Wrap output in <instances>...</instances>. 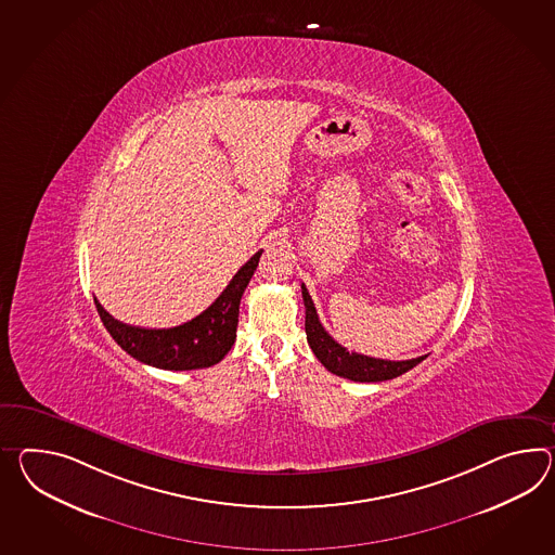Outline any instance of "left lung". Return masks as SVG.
I'll list each match as a JSON object with an SVG mask.
<instances>
[{"instance_id":"obj_1","label":"left lung","mask_w":555,"mask_h":555,"mask_svg":"<svg viewBox=\"0 0 555 555\" xmlns=\"http://www.w3.org/2000/svg\"><path fill=\"white\" fill-rule=\"evenodd\" d=\"M300 288H302L305 314H307L305 317L307 340L311 345L314 357L333 375L351 378L357 383H378V380H387V378L403 375L409 369L420 365L421 361L427 357V354H423V357L409 359V361H385V359H373V357H366V354L347 351L343 345H338L337 340L326 333L325 326L321 325L307 286L300 284Z\"/></svg>"}]
</instances>
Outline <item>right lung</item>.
<instances>
[{"instance_id": "right-lung-1", "label": "right lung", "mask_w": 555, "mask_h": 555, "mask_svg": "<svg viewBox=\"0 0 555 555\" xmlns=\"http://www.w3.org/2000/svg\"><path fill=\"white\" fill-rule=\"evenodd\" d=\"M258 250L232 276L220 297L198 317L172 328H142L116 321L94 298L95 309L112 338L135 361L166 371H192L220 363L236 338L238 307L246 284L257 271Z\"/></svg>"}]
</instances>
